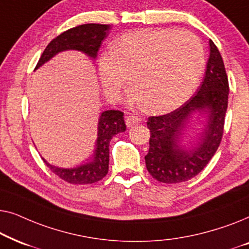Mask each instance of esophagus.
I'll list each match as a JSON object with an SVG mask.
<instances>
[{"instance_id": "obj_1", "label": "esophagus", "mask_w": 249, "mask_h": 249, "mask_svg": "<svg viewBox=\"0 0 249 249\" xmlns=\"http://www.w3.org/2000/svg\"><path fill=\"white\" fill-rule=\"evenodd\" d=\"M141 122L142 119L139 117H134V115H128V117H125V124H127L128 128H131L136 124H139Z\"/></svg>"}]
</instances>
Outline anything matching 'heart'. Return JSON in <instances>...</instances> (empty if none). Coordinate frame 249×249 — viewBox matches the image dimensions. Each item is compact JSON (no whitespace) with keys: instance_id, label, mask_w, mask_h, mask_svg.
<instances>
[{"instance_id":"heart-1","label":"heart","mask_w":249,"mask_h":249,"mask_svg":"<svg viewBox=\"0 0 249 249\" xmlns=\"http://www.w3.org/2000/svg\"><path fill=\"white\" fill-rule=\"evenodd\" d=\"M205 68L203 44L190 32L146 29L117 40L111 52L102 54L98 76L112 101L120 97L129 83L134 85L129 103L164 113L185 103Z\"/></svg>"}]
</instances>
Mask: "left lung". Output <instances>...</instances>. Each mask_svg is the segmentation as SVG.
<instances>
[{"label":"left lung","mask_w":249,"mask_h":249,"mask_svg":"<svg viewBox=\"0 0 249 249\" xmlns=\"http://www.w3.org/2000/svg\"><path fill=\"white\" fill-rule=\"evenodd\" d=\"M229 83L222 56L210 40L206 71L196 94L171 113L149 117V149L145 156L149 175L160 182L178 183L194 178L211 161L223 135L228 108ZM196 111L209 114L208 121L195 148L181 145L182 132Z\"/></svg>","instance_id":"1"}]
</instances>
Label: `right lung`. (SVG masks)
<instances>
[{"label":"right lung","instance_id":"1","mask_svg":"<svg viewBox=\"0 0 249 249\" xmlns=\"http://www.w3.org/2000/svg\"><path fill=\"white\" fill-rule=\"evenodd\" d=\"M110 29V25H100V23H86L68 29L67 32L60 34L53 40H51V43L44 50L35 70L55 56L57 53L68 50L79 51L90 59H96L101 44L104 38H107ZM124 130L125 124L124 113L121 111H104L98 119L97 141L95 145L96 147L93 158L89 161L70 169L57 168L50 164L44 159L43 161L51 169V171L69 183L87 185V183L97 182L107 175L108 160H110L108 146L111 139L113 138V136Z\"/></svg>","mask_w":249,"mask_h":249}]
</instances>
